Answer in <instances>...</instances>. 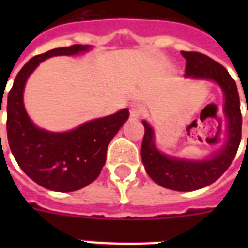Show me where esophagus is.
Masks as SVG:
<instances>
[{"label": "esophagus", "mask_w": 248, "mask_h": 248, "mask_svg": "<svg viewBox=\"0 0 248 248\" xmlns=\"http://www.w3.org/2000/svg\"><path fill=\"white\" fill-rule=\"evenodd\" d=\"M143 107L140 104H138V103L132 104L131 108H130V116H131V118H139V117L143 116Z\"/></svg>", "instance_id": "obj_1"}]
</instances>
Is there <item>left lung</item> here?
<instances>
[{
	"mask_svg": "<svg viewBox=\"0 0 248 248\" xmlns=\"http://www.w3.org/2000/svg\"><path fill=\"white\" fill-rule=\"evenodd\" d=\"M181 55L186 59L185 76L211 79L223 89L224 113L228 118L227 143L212 158L206 161L170 158L157 151L153 130L143 121L145 132L141 143V159L147 173L157 184L177 192H192L212 184L233 162L241 143L242 114L235 81L221 64L197 51H181Z\"/></svg>",
	"mask_w": 248,
	"mask_h": 248,
	"instance_id": "obj_1",
	"label": "left lung"
}]
</instances>
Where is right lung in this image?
<instances>
[{
    "label": "right lung",
    "mask_w": 248,
    "mask_h": 248,
    "mask_svg": "<svg viewBox=\"0 0 248 248\" xmlns=\"http://www.w3.org/2000/svg\"><path fill=\"white\" fill-rule=\"evenodd\" d=\"M87 48L72 45L36 55L17 73L7 95L6 130L10 149L17 165L34 183L55 192L78 190L99 176L110 140L130 116L128 109H122L60 134L41 130L29 120L23 104V90L29 75L50 56L75 55Z\"/></svg>",
    "instance_id": "add662e5"
}]
</instances>
